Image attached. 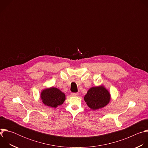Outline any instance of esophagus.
I'll use <instances>...</instances> for the list:
<instances>
[{
    "label": "esophagus",
    "mask_w": 148,
    "mask_h": 148,
    "mask_svg": "<svg viewBox=\"0 0 148 148\" xmlns=\"http://www.w3.org/2000/svg\"><path fill=\"white\" fill-rule=\"evenodd\" d=\"M78 94H79L78 92H73V93H71V95L73 96V97H77V96L78 95Z\"/></svg>",
    "instance_id": "esophagus-1"
}]
</instances>
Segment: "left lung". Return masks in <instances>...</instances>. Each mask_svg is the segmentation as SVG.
<instances>
[{
	"label": "left lung",
	"mask_w": 148,
	"mask_h": 148,
	"mask_svg": "<svg viewBox=\"0 0 148 148\" xmlns=\"http://www.w3.org/2000/svg\"><path fill=\"white\" fill-rule=\"evenodd\" d=\"M88 106L92 110L104 107L110 101V94L103 86L91 88L84 97Z\"/></svg>",
	"instance_id": "1"
}]
</instances>
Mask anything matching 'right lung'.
I'll use <instances>...</instances> for the list:
<instances>
[{
    "label": "right lung",
    "instance_id": "right-lung-1",
    "mask_svg": "<svg viewBox=\"0 0 148 148\" xmlns=\"http://www.w3.org/2000/svg\"><path fill=\"white\" fill-rule=\"evenodd\" d=\"M41 98L44 104L47 106L56 108L58 105H60L64 102L66 95L58 88L51 87L42 91Z\"/></svg>",
    "mask_w": 148,
    "mask_h": 148
}]
</instances>
